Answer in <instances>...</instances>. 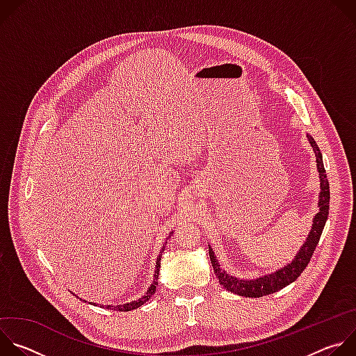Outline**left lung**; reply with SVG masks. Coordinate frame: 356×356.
<instances>
[{
	"instance_id": "8db88e82",
	"label": "left lung",
	"mask_w": 356,
	"mask_h": 356,
	"mask_svg": "<svg viewBox=\"0 0 356 356\" xmlns=\"http://www.w3.org/2000/svg\"><path fill=\"white\" fill-rule=\"evenodd\" d=\"M309 142L314 150L316 158H317V170L320 175V198H318V213L316 214L312 225V231L306 239V242L302 243L300 250L297 252L296 258L287 264L284 268L277 269L273 273H268L265 276H259L257 279H238L235 276L228 275L225 270L220 268V264L216 258V253L213 252V248L209 245V253H210V259L211 265L214 269V273L220 282V284L224 286L231 293L245 296V297H262L272 294L275 291L282 290L283 287L289 286L293 283L301 273L302 270L307 268L313 253L316 250V246L318 245L320 236L323 234L324 225L328 218V210H330V183L325 175L324 163H323V155L316 143V140L309 136Z\"/></svg>"
}]
</instances>
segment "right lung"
<instances>
[{"label": "right lung", "instance_id": "right-lung-1", "mask_svg": "<svg viewBox=\"0 0 356 356\" xmlns=\"http://www.w3.org/2000/svg\"><path fill=\"white\" fill-rule=\"evenodd\" d=\"M172 234L173 232H170V235L169 236H172ZM162 250H165V246L162 248ZM162 258V252H161V255H159V258L156 259V268H155V279H154V283L150 284V287L147 289V291L145 293V296H142L140 298H138V300H134V301H131V302H127V304H120V306H107V309L108 310H120V312H131V310H135V309H138V307H140V306H143V304L154 296V293L156 291V286H158V276H159V269H161V259ZM86 301V300H84ZM95 304V302H94Z\"/></svg>", "mask_w": 356, "mask_h": 356}]
</instances>
